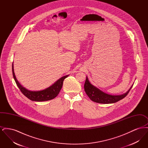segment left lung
<instances>
[{
	"instance_id": "obj_1",
	"label": "left lung",
	"mask_w": 148,
	"mask_h": 148,
	"mask_svg": "<svg viewBox=\"0 0 148 148\" xmlns=\"http://www.w3.org/2000/svg\"><path fill=\"white\" fill-rule=\"evenodd\" d=\"M132 86L126 92L123 94L113 95L101 91L99 88L92 85L86 77L84 84V90L89 98L94 102L101 104H112L125 98L132 89Z\"/></svg>"
}]
</instances>
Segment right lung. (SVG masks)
Masks as SVG:
<instances>
[{
  "mask_svg": "<svg viewBox=\"0 0 148 148\" xmlns=\"http://www.w3.org/2000/svg\"><path fill=\"white\" fill-rule=\"evenodd\" d=\"M12 72L13 75L14 77V80L15 83L21 90V92L30 100L34 101H48L55 98L59 94L60 91L63 84L64 80L68 77L69 75H65L63 77H60L57 81H56L53 84L49 86L48 88L39 91H31L28 90L24 86H23L18 81L16 77H15L14 71V64H12Z\"/></svg>",
  "mask_w": 148,
  "mask_h": 148,
  "instance_id": "right-lung-1",
  "label": "right lung"
}]
</instances>
